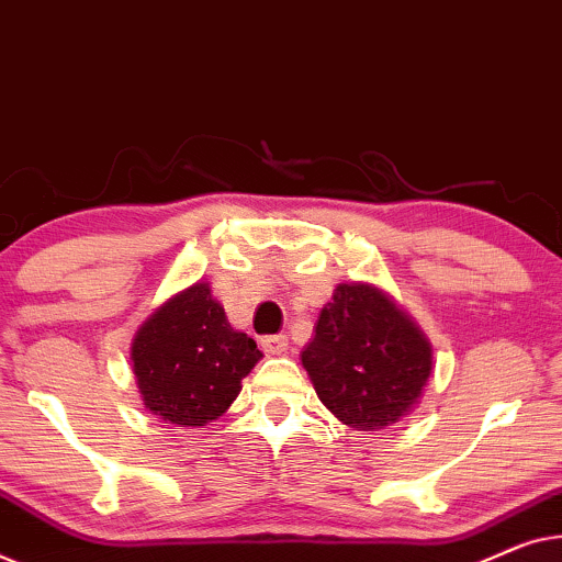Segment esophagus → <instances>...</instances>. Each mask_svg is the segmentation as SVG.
Listing matches in <instances>:
<instances>
[{
	"instance_id": "34e87169",
	"label": "esophagus",
	"mask_w": 562,
	"mask_h": 562,
	"mask_svg": "<svg viewBox=\"0 0 562 562\" xmlns=\"http://www.w3.org/2000/svg\"><path fill=\"white\" fill-rule=\"evenodd\" d=\"M288 336H282V334H278V336H265L262 338V349L267 351V353H284L288 351Z\"/></svg>"
}]
</instances>
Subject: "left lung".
<instances>
[{"instance_id":"obj_1","label":"left lung","mask_w":562,"mask_h":562,"mask_svg":"<svg viewBox=\"0 0 562 562\" xmlns=\"http://www.w3.org/2000/svg\"><path fill=\"white\" fill-rule=\"evenodd\" d=\"M303 367L338 420L353 430H382L420 400L432 351L384 292L344 282L321 311Z\"/></svg>"}]
</instances>
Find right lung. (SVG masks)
I'll return each instance as SVG.
<instances>
[{"label":"right lung","mask_w":562,"mask_h":562,"mask_svg":"<svg viewBox=\"0 0 562 562\" xmlns=\"http://www.w3.org/2000/svg\"><path fill=\"white\" fill-rule=\"evenodd\" d=\"M259 359L255 338L228 326L205 282L157 307L132 344L145 407L180 428L224 415Z\"/></svg>","instance_id":"obj_1"}]
</instances>
